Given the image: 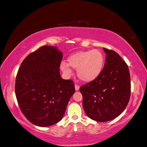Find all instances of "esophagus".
Returning a JSON list of instances; mask_svg holds the SVG:
<instances>
[{"label": "esophagus", "mask_w": 147, "mask_h": 147, "mask_svg": "<svg viewBox=\"0 0 147 147\" xmlns=\"http://www.w3.org/2000/svg\"><path fill=\"white\" fill-rule=\"evenodd\" d=\"M74 87H75V90H79L80 86H79V85H78V84H75V85H74Z\"/></svg>", "instance_id": "34e87169"}]
</instances>
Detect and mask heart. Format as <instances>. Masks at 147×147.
Wrapping results in <instances>:
<instances>
[{"instance_id": "heart-1", "label": "heart", "mask_w": 147, "mask_h": 147, "mask_svg": "<svg viewBox=\"0 0 147 147\" xmlns=\"http://www.w3.org/2000/svg\"><path fill=\"white\" fill-rule=\"evenodd\" d=\"M68 64H61L62 71L66 75L71 74L69 67L76 69L78 77L84 82L93 81L102 73L105 65V57L97 49L80 51L72 54L67 59Z\"/></svg>"}]
</instances>
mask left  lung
<instances>
[{
    "instance_id": "obj_1",
    "label": "left lung",
    "mask_w": 147,
    "mask_h": 147,
    "mask_svg": "<svg viewBox=\"0 0 147 147\" xmlns=\"http://www.w3.org/2000/svg\"><path fill=\"white\" fill-rule=\"evenodd\" d=\"M103 50L106 61L102 73L80 88L84 112L98 122L111 121L121 115L131 96V76L127 63L115 51Z\"/></svg>"
}]
</instances>
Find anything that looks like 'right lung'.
I'll use <instances>...</instances> for the list:
<instances>
[{"label": "right lung", "mask_w": 147, "mask_h": 147, "mask_svg": "<svg viewBox=\"0 0 147 147\" xmlns=\"http://www.w3.org/2000/svg\"><path fill=\"white\" fill-rule=\"evenodd\" d=\"M63 53L43 46L26 57L16 74L15 94L22 114L33 125L48 127L63 119L75 92L72 80L60 74Z\"/></svg>", "instance_id": "obj_1"}]
</instances>
